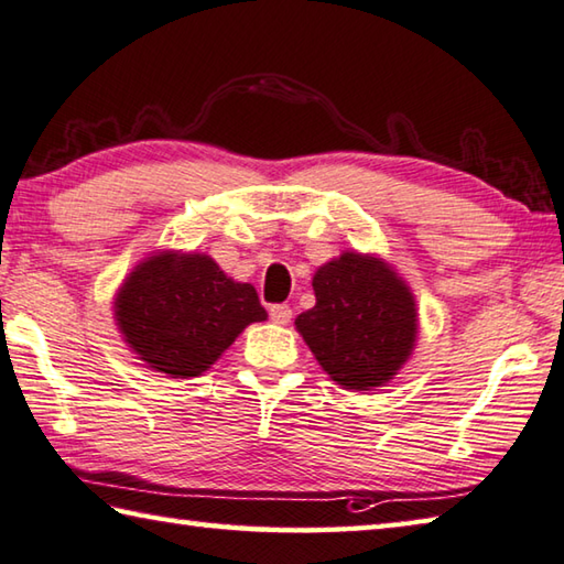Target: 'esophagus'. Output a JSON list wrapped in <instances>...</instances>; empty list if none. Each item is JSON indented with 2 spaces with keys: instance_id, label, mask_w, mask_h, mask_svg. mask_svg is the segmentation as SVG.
I'll return each instance as SVG.
<instances>
[{
  "instance_id": "34e87169",
  "label": "esophagus",
  "mask_w": 564,
  "mask_h": 564,
  "mask_svg": "<svg viewBox=\"0 0 564 564\" xmlns=\"http://www.w3.org/2000/svg\"><path fill=\"white\" fill-rule=\"evenodd\" d=\"M270 317L274 324H290L292 322V310L290 304H272Z\"/></svg>"
}]
</instances>
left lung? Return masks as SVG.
<instances>
[{"label": "left lung", "instance_id": "obj_1", "mask_svg": "<svg viewBox=\"0 0 564 564\" xmlns=\"http://www.w3.org/2000/svg\"><path fill=\"white\" fill-rule=\"evenodd\" d=\"M317 304L294 319L314 359L341 389L371 391L397 377L419 339L406 280L379 254L344 250L312 276Z\"/></svg>", "mask_w": 564, "mask_h": 564}]
</instances>
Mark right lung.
Wrapping results in <instances>:
<instances>
[{
	"label": "right lung",
	"mask_w": 564,
	"mask_h": 564,
	"mask_svg": "<svg viewBox=\"0 0 564 564\" xmlns=\"http://www.w3.org/2000/svg\"><path fill=\"white\" fill-rule=\"evenodd\" d=\"M113 319L138 359L171 379L200 377L264 322L252 284L235 282L205 252L158 250L138 262L113 300Z\"/></svg>",
	"instance_id": "add662e5"
}]
</instances>
